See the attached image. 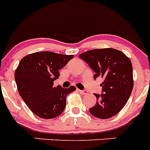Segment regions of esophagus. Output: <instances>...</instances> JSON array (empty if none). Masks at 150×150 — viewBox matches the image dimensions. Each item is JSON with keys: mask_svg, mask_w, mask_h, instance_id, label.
<instances>
[{"mask_svg": "<svg viewBox=\"0 0 150 150\" xmlns=\"http://www.w3.org/2000/svg\"><path fill=\"white\" fill-rule=\"evenodd\" d=\"M78 91H79L80 93L83 94V95H85V94H88V92L87 91H85V90H79L78 89Z\"/></svg>", "mask_w": 150, "mask_h": 150, "instance_id": "1", "label": "esophagus"}]
</instances>
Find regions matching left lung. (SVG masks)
<instances>
[{
  "label": "left lung",
  "instance_id": "obj_1",
  "mask_svg": "<svg viewBox=\"0 0 150 150\" xmlns=\"http://www.w3.org/2000/svg\"><path fill=\"white\" fill-rule=\"evenodd\" d=\"M79 57L95 72L94 79L104 77L102 93L94 95L97 102L89 111L102 119L111 118L125 107L133 88L131 61L122 51L114 48L93 49Z\"/></svg>",
  "mask_w": 150,
  "mask_h": 150
}]
</instances>
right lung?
I'll use <instances>...</instances> for the list:
<instances>
[{
  "label": "right lung",
  "mask_w": 150,
  "mask_h": 150,
  "mask_svg": "<svg viewBox=\"0 0 150 150\" xmlns=\"http://www.w3.org/2000/svg\"><path fill=\"white\" fill-rule=\"evenodd\" d=\"M73 55L41 51L24 57L15 74L20 96L38 116L45 119L59 116L66 106V96L76 90L74 86L54 87L59 70L67 65Z\"/></svg>",
  "instance_id": "right-lung-1"
}]
</instances>
